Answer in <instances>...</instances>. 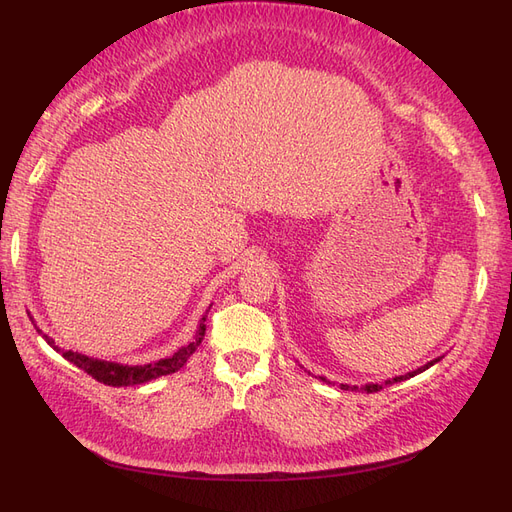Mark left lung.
I'll use <instances>...</instances> for the list:
<instances>
[{"label": "left lung", "mask_w": 512, "mask_h": 512, "mask_svg": "<svg viewBox=\"0 0 512 512\" xmlns=\"http://www.w3.org/2000/svg\"><path fill=\"white\" fill-rule=\"evenodd\" d=\"M440 359H436V361H429L427 365H423V367H418L416 371H412V374H406V376H397V378H393V380H384L382 384H365V386H361V391H365V393H378L382 386H389V384H393V382H401V380H406V378H412V376H416V374H421V371H425V369H429L433 363H438ZM320 380H324V378H320ZM342 389L344 391H350L352 386H348V384H342ZM354 391H359V386H354Z\"/></svg>", "instance_id": "1"}]
</instances>
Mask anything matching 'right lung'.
Returning <instances> with one entry per match:
<instances>
[{"label": "right lung", "mask_w": 512, "mask_h": 512, "mask_svg": "<svg viewBox=\"0 0 512 512\" xmlns=\"http://www.w3.org/2000/svg\"><path fill=\"white\" fill-rule=\"evenodd\" d=\"M205 320L207 316L200 320V327L196 333L194 342H190L185 348L177 350L173 356H168V359H160L156 363H149V365H119V363H108V361H98V359H89L85 354L79 352H64V359H68L70 363H74L79 369L87 371V374L108 386H132V384H143L149 382L153 378H160V376H168V374H175L177 369H181L185 365V361L190 359L194 354V350L198 348V344L203 342L205 337ZM42 333V331H40ZM46 342L53 346V342L46 335H42ZM55 348V346H53ZM57 350V348H55Z\"/></svg>", "instance_id": "obj_1"}]
</instances>
